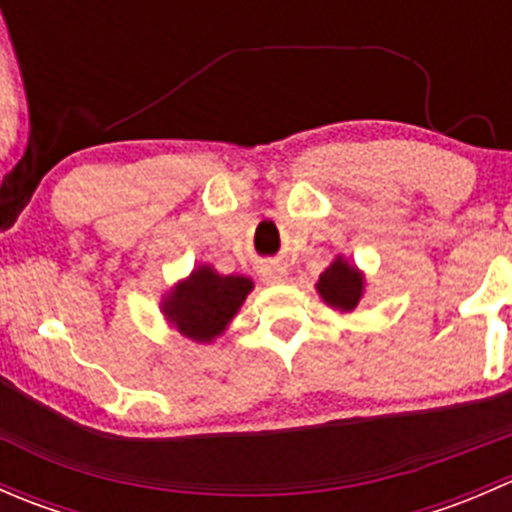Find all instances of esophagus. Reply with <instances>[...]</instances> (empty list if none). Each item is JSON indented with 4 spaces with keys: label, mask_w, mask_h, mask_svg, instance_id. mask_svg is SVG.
I'll list each match as a JSON object with an SVG mask.
<instances>
[{
    "label": "esophagus",
    "mask_w": 512,
    "mask_h": 512,
    "mask_svg": "<svg viewBox=\"0 0 512 512\" xmlns=\"http://www.w3.org/2000/svg\"><path fill=\"white\" fill-rule=\"evenodd\" d=\"M262 275H265V280H270V282H285L287 280V270L282 265H267L265 270H262Z\"/></svg>",
    "instance_id": "1"
}]
</instances>
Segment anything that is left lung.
I'll list each match as a JSON object with an SVG mask.
<instances>
[{
	"mask_svg": "<svg viewBox=\"0 0 512 512\" xmlns=\"http://www.w3.org/2000/svg\"><path fill=\"white\" fill-rule=\"evenodd\" d=\"M317 289L319 294H322L324 302L349 312V309H354L356 304H359L361 289H364V277H361L354 267H349L342 257H337V260L319 275Z\"/></svg>",
	"mask_w": 512,
	"mask_h": 512,
	"instance_id": "8db88e82",
	"label": "left lung"
}]
</instances>
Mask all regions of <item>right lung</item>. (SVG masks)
<instances>
[{"label":"right lung","instance_id":"add662e5","mask_svg":"<svg viewBox=\"0 0 512 512\" xmlns=\"http://www.w3.org/2000/svg\"><path fill=\"white\" fill-rule=\"evenodd\" d=\"M250 289L247 277L218 275L213 267H200L170 292L163 312L183 337L210 342L235 317Z\"/></svg>","mask_w":512,"mask_h":512}]
</instances>
